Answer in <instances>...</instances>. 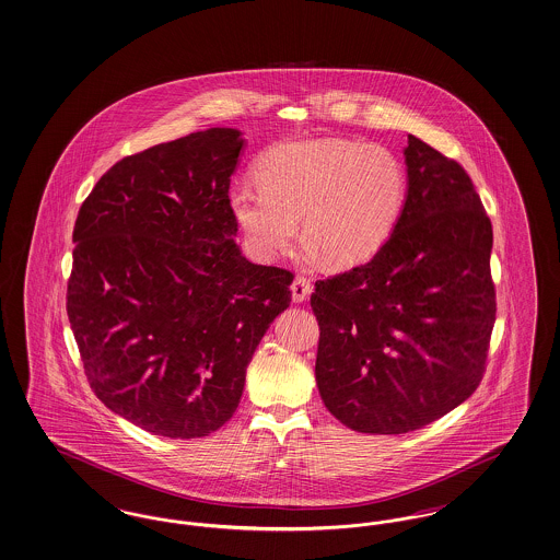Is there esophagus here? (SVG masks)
<instances>
[{
    "label": "esophagus",
    "instance_id": "obj_1",
    "mask_svg": "<svg viewBox=\"0 0 560 560\" xmlns=\"http://www.w3.org/2000/svg\"><path fill=\"white\" fill-rule=\"evenodd\" d=\"M313 293V283L306 277H295L291 283V300L293 302H306V298Z\"/></svg>",
    "mask_w": 560,
    "mask_h": 560
}]
</instances>
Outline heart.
<instances>
[{
	"mask_svg": "<svg viewBox=\"0 0 560 560\" xmlns=\"http://www.w3.org/2000/svg\"><path fill=\"white\" fill-rule=\"evenodd\" d=\"M258 180L233 189L231 210L262 260L285 254L300 217L313 254L337 269L362 265L387 242L406 200L402 162L350 139L281 143L260 160Z\"/></svg>",
	"mask_w": 560,
	"mask_h": 560,
	"instance_id": "1",
	"label": "heart"
}]
</instances>
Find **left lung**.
Here are the masks:
<instances>
[{
    "label": "left lung",
    "mask_w": 560,
    "mask_h": 560,
    "mask_svg": "<svg viewBox=\"0 0 560 560\" xmlns=\"http://www.w3.org/2000/svg\"><path fill=\"white\" fill-rule=\"evenodd\" d=\"M404 158L408 189L389 240L311 295L320 398L360 433H408L465 402L495 323L492 223L467 171L415 135Z\"/></svg>",
    "instance_id": "obj_1"
}]
</instances>
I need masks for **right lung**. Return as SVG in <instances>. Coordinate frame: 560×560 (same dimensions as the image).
Returning <instances> with one entry per match:
<instances>
[{"mask_svg":"<svg viewBox=\"0 0 560 560\" xmlns=\"http://www.w3.org/2000/svg\"><path fill=\"white\" fill-rule=\"evenodd\" d=\"M244 139L208 129L122 158L83 201L67 313L95 396L171 440L223 427L293 275L235 244Z\"/></svg>","mask_w":560,"mask_h":560,"instance_id":"obj_1","label":"right lung"}]
</instances>
